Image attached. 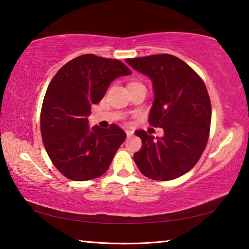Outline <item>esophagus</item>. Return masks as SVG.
Segmentation results:
<instances>
[{
    "mask_svg": "<svg viewBox=\"0 0 249 249\" xmlns=\"http://www.w3.org/2000/svg\"><path fill=\"white\" fill-rule=\"evenodd\" d=\"M125 132H126V135H127V137H130L134 134V130L133 129H126Z\"/></svg>",
    "mask_w": 249,
    "mask_h": 249,
    "instance_id": "obj_1",
    "label": "esophagus"
}]
</instances>
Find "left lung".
I'll return each mask as SVG.
<instances>
[{"label":"left lung","mask_w":249,"mask_h":249,"mask_svg":"<svg viewBox=\"0 0 249 249\" xmlns=\"http://www.w3.org/2000/svg\"><path fill=\"white\" fill-rule=\"evenodd\" d=\"M126 62L153 81L155 99L148 121L165 133L155 138L145 130H136L142 147L134 154L135 162L150 179L179 178L196 166L209 140L212 108L203 80L172 54L126 59Z\"/></svg>","instance_id":"8db88e82"}]
</instances>
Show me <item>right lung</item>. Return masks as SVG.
Returning a JSON list of instances; mask_svg holds the SVG:
<instances>
[{
  "instance_id": "right-lung-1",
  "label": "right lung",
  "mask_w": 249,
  "mask_h": 249,
  "mask_svg": "<svg viewBox=\"0 0 249 249\" xmlns=\"http://www.w3.org/2000/svg\"><path fill=\"white\" fill-rule=\"evenodd\" d=\"M129 74L117 59L87 53L67 62L50 81L40 113L41 137L53 166L68 179L92 180L108 169L126 134L114 124L90 128L88 116L113 80Z\"/></svg>"
}]
</instances>
